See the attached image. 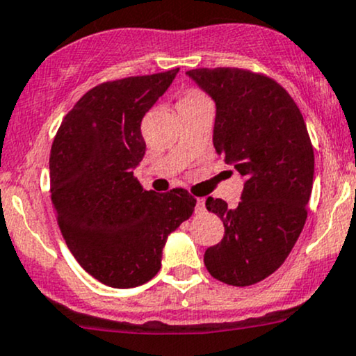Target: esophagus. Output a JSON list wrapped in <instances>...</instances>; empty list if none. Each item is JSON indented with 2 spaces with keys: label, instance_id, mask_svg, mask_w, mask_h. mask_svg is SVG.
I'll return each mask as SVG.
<instances>
[{
  "label": "esophagus",
  "instance_id": "1",
  "mask_svg": "<svg viewBox=\"0 0 356 356\" xmlns=\"http://www.w3.org/2000/svg\"><path fill=\"white\" fill-rule=\"evenodd\" d=\"M207 208H204V198L196 200V213H203Z\"/></svg>",
  "mask_w": 356,
  "mask_h": 356
}]
</instances>
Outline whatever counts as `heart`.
I'll return each mask as SVG.
<instances>
[{"instance_id":"b5f03b06","label":"heart","mask_w":356,"mask_h":356,"mask_svg":"<svg viewBox=\"0 0 356 356\" xmlns=\"http://www.w3.org/2000/svg\"><path fill=\"white\" fill-rule=\"evenodd\" d=\"M204 96L202 93H198V91L195 90H190L186 91L185 95H183V98L179 99V103H188V102H196V99H203Z\"/></svg>"}]
</instances>
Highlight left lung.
Segmentation results:
<instances>
[{
	"label": "left lung",
	"instance_id": "1",
	"mask_svg": "<svg viewBox=\"0 0 356 356\" xmlns=\"http://www.w3.org/2000/svg\"><path fill=\"white\" fill-rule=\"evenodd\" d=\"M186 74L216 104V153L245 178L236 208L207 200L225 235L204 252V266L227 285H254L283 265L307 221L315 171L307 124L285 88L265 74L240 68Z\"/></svg>",
	"mask_w": 356,
	"mask_h": 356
}]
</instances>
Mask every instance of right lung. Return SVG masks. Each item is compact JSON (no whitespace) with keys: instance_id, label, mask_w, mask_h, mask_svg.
<instances>
[{"instance_id":"right-lung-1","label":"right lung","mask_w":356,"mask_h":356,"mask_svg":"<svg viewBox=\"0 0 356 356\" xmlns=\"http://www.w3.org/2000/svg\"><path fill=\"white\" fill-rule=\"evenodd\" d=\"M178 71L91 88L54 136L49 179L58 225L76 261L103 285L149 282L161 268L166 238L195 210L183 188L154 193L133 177L146 149L141 120Z\"/></svg>"}]
</instances>
